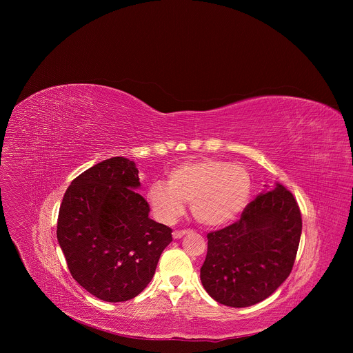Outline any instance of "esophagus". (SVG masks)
I'll list each match as a JSON object with an SVG mask.
<instances>
[{"label": "esophagus", "mask_w": 353, "mask_h": 353, "mask_svg": "<svg viewBox=\"0 0 353 353\" xmlns=\"http://www.w3.org/2000/svg\"><path fill=\"white\" fill-rule=\"evenodd\" d=\"M190 232H192V230H179V231H174L172 236H174V239H181L182 236H185V235H188Z\"/></svg>", "instance_id": "1"}]
</instances>
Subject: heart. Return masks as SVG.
Masks as SVG:
<instances>
[{
  "instance_id": "heart-1",
  "label": "heart",
  "mask_w": 353,
  "mask_h": 353,
  "mask_svg": "<svg viewBox=\"0 0 353 353\" xmlns=\"http://www.w3.org/2000/svg\"><path fill=\"white\" fill-rule=\"evenodd\" d=\"M252 193L249 171L230 161L202 159L174 167L168 183L150 186L148 201L159 220L175 223L192 201V213L205 225H223L239 216Z\"/></svg>"
}]
</instances>
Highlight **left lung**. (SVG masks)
I'll use <instances>...</instances> for the list:
<instances>
[{
	"label": "left lung",
	"mask_w": 353,
	"mask_h": 353,
	"mask_svg": "<svg viewBox=\"0 0 353 353\" xmlns=\"http://www.w3.org/2000/svg\"><path fill=\"white\" fill-rule=\"evenodd\" d=\"M301 234L299 205L277 183L249 202L238 221L206 235L200 274L205 291L238 308L265 301L290 276Z\"/></svg>",
	"instance_id": "8db88e82"
}]
</instances>
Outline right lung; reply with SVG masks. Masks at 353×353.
Returning a JSON list of instances; mask_svg holds the SVG:
<instances>
[{
  "instance_id": "add662e5",
  "label": "right lung",
  "mask_w": 353,
  "mask_h": 353,
  "mask_svg": "<svg viewBox=\"0 0 353 353\" xmlns=\"http://www.w3.org/2000/svg\"><path fill=\"white\" fill-rule=\"evenodd\" d=\"M134 161L111 157L74 178L59 208L57 239L72 277L104 302H126L151 283L172 230L148 217Z\"/></svg>"
}]
</instances>
